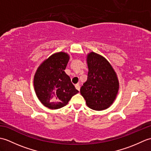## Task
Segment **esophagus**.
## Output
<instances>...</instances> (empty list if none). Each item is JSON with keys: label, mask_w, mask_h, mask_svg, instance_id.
Returning a JSON list of instances; mask_svg holds the SVG:
<instances>
[{"label": "esophagus", "mask_w": 151, "mask_h": 151, "mask_svg": "<svg viewBox=\"0 0 151 151\" xmlns=\"http://www.w3.org/2000/svg\"><path fill=\"white\" fill-rule=\"evenodd\" d=\"M75 86L76 89H77L78 91H80V89H81V86H80V85H79L78 84H75Z\"/></svg>", "instance_id": "esophagus-1"}]
</instances>
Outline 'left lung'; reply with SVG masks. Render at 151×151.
<instances>
[{
  "label": "left lung",
  "instance_id": "8db88e82",
  "mask_svg": "<svg viewBox=\"0 0 151 151\" xmlns=\"http://www.w3.org/2000/svg\"><path fill=\"white\" fill-rule=\"evenodd\" d=\"M87 81L81 88V93L88 106L94 110H102L113 103L119 89L116 73L104 57L91 52L87 58Z\"/></svg>",
  "mask_w": 151,
  "mask_h": 151
}]
</instances>
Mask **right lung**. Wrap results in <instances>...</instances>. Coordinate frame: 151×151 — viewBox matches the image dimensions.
<instances>
[{"label": "right lung", "mask_w": 151, "mask_h": 151, "mask_svg": "<svg viewBox=\"0 0 151 151\" xmlns=\"http://www.w3.org/2000/svg\"><path fill=\"white\" fill-rule=\"evenodd\" d=\"M69 57L65 52L52 54L38 67L34 85L39 100L50 109L65 106L78 91L64 71Z\"/></svg>", "instance_id": "obj_1"}]
</instances>
